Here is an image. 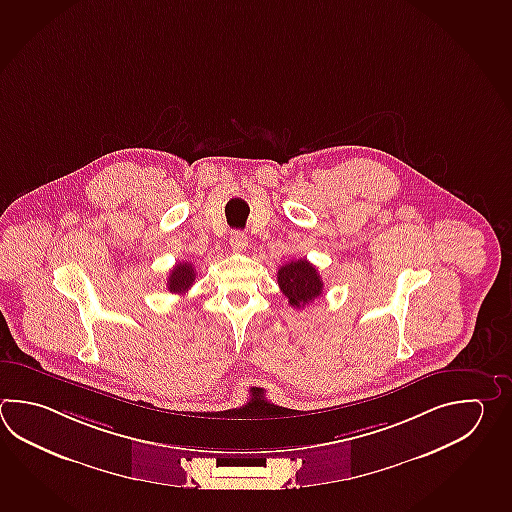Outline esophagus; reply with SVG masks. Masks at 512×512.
<instances>
[{"label": "esophagus", "mask_w": 512, "mask_h": 512, "mask_svg": "<svg viewBox=\"0 0 512 512\" xmlns=\"http://www.w3.org/2000/svg\"><path fill=\"white\" fill-rule=\"evenodd\" d=\"M230 246L233 251H244L248 248V237L242 231H235L230 237Z\"/></svg>", "instance_id": "1"}]
</instances>
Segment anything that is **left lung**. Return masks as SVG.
<instances>
[{
    "label": "left lung",
    "instance_id": "8db88e82",
    "mask_svg": "<svg viewBox=\"0 0 512 512\" xmlns=\"http://www.w3.org/2000/svg\"><path fill=\"white\" fill-rule=\"evenodd\" d=\"M277 282L293 308H304L323 293V279L306 259L286 262L277 272Z\"/></svg>",
    "mask_w": 512,
    "mask_h": 512
}]
</instances>
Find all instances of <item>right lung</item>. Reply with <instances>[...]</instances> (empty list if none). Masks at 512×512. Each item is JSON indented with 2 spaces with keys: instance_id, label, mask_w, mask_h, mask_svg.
<instances>
[{
  "instance_id": "add662e5",
  "label": "right lung",
  "mask_w": 512,
  "mask_h": 512,
  "mask_svg": "<svg viewBox=\"0 0 512 512\" xmlns=\"http://www.w3.org/2000/svg\"><path fill=\"white\" fill-rule=\"evenodd\" d=\"M195 277H197V270L193 268L191 262H178L167 277V290L171 293L188 292L191 284L195 282Z\"/></svg>"
}]
</instances>
